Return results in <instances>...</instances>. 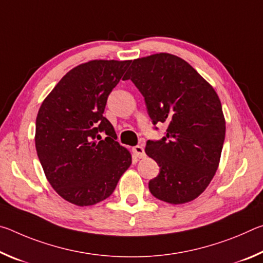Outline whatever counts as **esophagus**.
Instances as JSON below:
<instances>
[{
    "label": "esophagus",
    "mask_w": 263,
    "mask_h": 263,
    "mask_svg": "<svg viewBox=\"0 0 263 263\" xmlns=\"http://www.w3.org/2000/svg\"><path fill=\"white\" fill-rule=\"evenodd\" d=\"M132 151H133V153H135L137 158H139V159L145 158L146 154H145V149H144V147H142V146H140V145L135 146V147L132 148Z\"/></svg>",
    "instance_id": "esophagus-1"
}]
</instances>
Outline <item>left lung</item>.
I'll list each match as a JSON object with an SVG mask.
<instances>
[{
    "instance_id": "1",
    "label": "left lung",
    "mask_w": 263,
    "mask_h": 263,
    "mask_svg": "<svg viewBox=\"0 0 263 263\" xmlns=\"http://www.w3.org/2000/svg\"><path fill=\"white\" fill-rule=\"evenodd\" d=\"M126 74L123 79L145 97L154 125H168L166 137L146 144L160 167L148 182L151 194L169 204L194 201L219 166L226 131L219 97L188 62L169 53L138 58Z\"/></svg>"
}]
</instances>
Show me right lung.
<instances>
[{
    "label": "right lung",
    "mask_w": 263,
    "mask_h": 263,
    "mask_svg": "<svg viewBox=\"0 0 263 263\" xmlns=\"http://www.w3.org/2000/svg\"><path fill=\"white\" fill-rule=\"evenodd\" d=\"M131 60H90L70 69L39 108L34 144L47 181L78 206L94 205L114 193L131 166L103 112L111 90ZM108 137L102 140L99 133Z\"/></svg>",
    "instance_id": "right-lung-1"
}]
</instances>
